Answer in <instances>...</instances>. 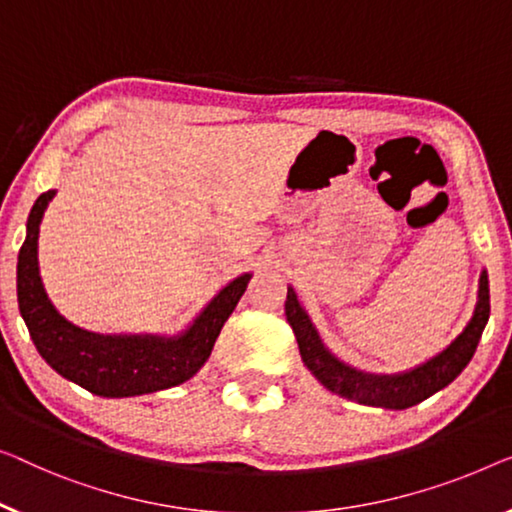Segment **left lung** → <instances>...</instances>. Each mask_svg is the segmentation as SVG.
<instances>
[{"label":"left lung","mask_w":512,"mask_h":512,"mask_svg":"<svg viewBox=\"0 0 512 512\" xmlns=\"http://www.w3.org/2000/svg\"><path fill=\"white\" fill-rule=\"evenodd\" d=\"M285 315L296 335V342H299L303 363L331 393L358 404H368V407L409 409L451 384L467 368L487 319H490V282H487L485 271L480 273L478 303L467 329L457 335L444 352L414 370L400 372V375H368V372L338 361L319 340V333L312 326L308 312L301 308L292 287L287 289Z\"/></svg>","instance_id":"left-lung-1"}]
</instances>
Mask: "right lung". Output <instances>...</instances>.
<instances>
[{"label": "right lung", "instance_id": "right-lung-1", "mask_svg": "<svg viewBox=\"0 0 512 512\" xmlns=\"http://www.w3.org/2000/svg\"><path fill=\"white\" fill-rule=\"evenodd\" d=\"M52 197L55 190H48L36 200L18 255L20 315L38 354L61 377L101 398H133L188 381L207 363L220 329L246 292L250 273L220 289L190 329L174 338L82 331L59 315L38 276V225Z\"/></svg>", "mask_w": 512, "mask_h": 512}]
</instances>
